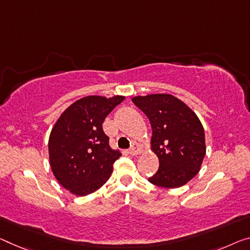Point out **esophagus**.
I'll return each mask as SVG.
<instances>
[{"mask_svg": "<svg viewBox=\"0 0 250 250\" xmlns=\"http://www.w3.org/2000/svg\"><path fill=\"white\" fill-rule=\"evenodd\" d=\"M141 153V145L137 144L136 142H134L132 147L129 148V154L135 156V155H138Z\"/></svg>", "mask_w": 250, "mask_h": 250, "instance_id": "1", "label": "esophagus"}]
</instances>
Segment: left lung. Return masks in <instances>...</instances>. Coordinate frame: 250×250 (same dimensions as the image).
I'll list each match as a JSON object with an SVG mask.
<instances>
[{"label":"left lung","instance_id":"8db88e82","mask_svg":"<svg viewBox=\"0 0 250 250\" xmlns=\"http://www.w3.org/2000/svg\"><path fill=\"white\" fill-rule=\"evenodd\" d=\"M132 102L152 126V149L160 167L148 181L162 188H179L198 174L206 155L205 130L197 115L174 96H137Z\"/></svg>","mask_w":250,"mask_h":250}]
</instances>
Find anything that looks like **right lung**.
<instances>
[{
    "label": "right lung",
    "mask_w": 250,
    "mask_h": 250,
    "mask_svg": "<svg viewBox=\"0 0 250 250\" xmlns=\"http://www.w3.org/2000/svg\"><path fill=\"white\" fill-rule=\"evenodd\" d=\"M123 96H87L61 114L49 137V159L56 179L76 195L93 193L105 184L122 155L109 146L103 123Z\"/></svg>",
    "instance_id": "obj_1"
}]
</instances>
